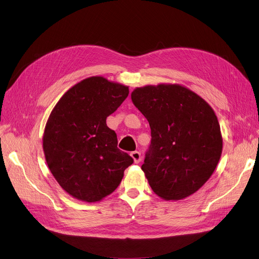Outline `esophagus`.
I'll return each mask as SVG.
<instances>
[{
  "instance_id": "1",
  "label": "esophagus",
  "mask_w": 259,
  "mask_h": 259,
  "mask_svg": "<svg viewBox=\"0 0 259 259\" xmlns=\"http://www.w3.org/2000/svg\"><path fill=\"white\" fill-rule=\"evenodd\" d=\"M131 156L133 157L134 162H135L136 164H138L141 160V155H140V152H138V151H134V152L131 153Z\"/></svg>"
}]
</instances>
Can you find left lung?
I'll list each match as a JSON object with an SVG mask.
<instances>
[{"instance_id": "8db88e82", "label": "left lung", "mask_w": 259, "mask_h": 259, "mask_svg": "<svg viewBox=\"0 0 259 259\" xmlns=\"http://www.w3.org/2000/svg\"><path fill=\"white\" fill-rule=\"evenodd\" d=\"M133 104L151 128V145L141 169L153 192L180 200L197 192L219 164L223 149L214 110L181 84L136 88Z\"/></svg>"}]
</instances>
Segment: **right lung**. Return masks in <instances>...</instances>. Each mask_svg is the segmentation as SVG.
<instances>
[{"label":"right lung","instance_id":"add662e5","mask_svg":"<svg viewBox=\"0 0 259 259\" xmlns=\"http://www.w3.org/2000/svg\"><path fill=\"white\" fill-rule=\"evenodd\" d=\"M128 93L127 85L89 77L65 92L49 115L45 158L60 186L78 200L96 202L110 195L134 162L106 124Z\"/></svg>","mask_w":259,"mask_h":259}]
</instances>
